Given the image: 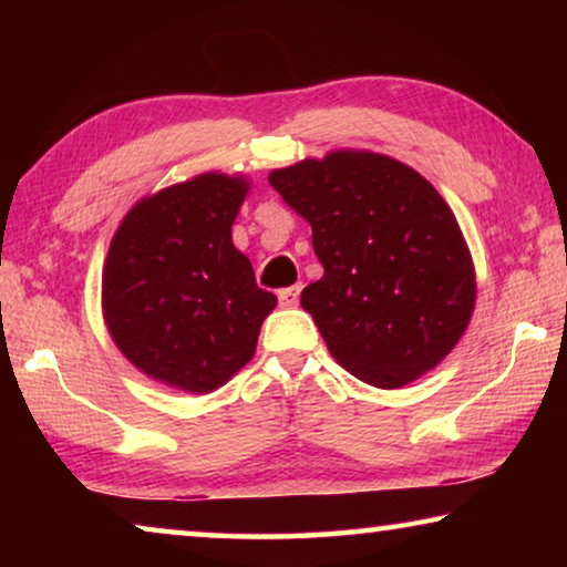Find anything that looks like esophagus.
I'll return each mask as SVG.
<instances>
[{
	"instance_id": "1",
	"label": "esophagus",
	"mask_w": 567,
	"mask_h": 567,
	"mask_svg": "<svg viewBox=\"0 0 567 567\" xmlns=\"http://www.w3.org/2000/svg\"><path fill=\"white\" fill-rule=\"evenodd\" d=\"M300 290H302V285H292V287H285V290L277 292V297H280V305L295 307L297 300H300Z\"/></svg>"
}]
</instances>
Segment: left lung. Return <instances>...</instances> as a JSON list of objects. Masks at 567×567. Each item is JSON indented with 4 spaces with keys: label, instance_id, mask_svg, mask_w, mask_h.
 Instances as JSON below:
<instances>
[{
    "label": "left lung",
    "instance_id": "8db88e82",
    "mask_svg": "<svg viewBox=\"0 0 567 567\" xmlns=\"http://www.w3.org/2000/svg\"><path fill=\"white\" fill-rule=\"evenodd\" d=\"M270 185L312 227L324 275L300 302L332 358L382 390L443 362L473 315L475 267L440 192L358 150L272 169Z\"/></svg>",
    "mask_w": 567,
    "mask_h": 567
}]
</instances>
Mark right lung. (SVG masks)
<instances>
[{"mask_svg": "<svg viewBox=\"0 0 567 567\" xmlns=\"http://www.w3.org/2000/svg\"><path fill=\"white\" fill-rule=\"evenodd\" d=\"M245 177L205 172L140 199L112 237L102 312L114 344L147 378L213 392L252 360L277 297L233 245Z\"/></svg>", "mask_w": 567, "mask_h": 567, "instance_id": "obj_1", "label": "right lung"}]
</instances>
